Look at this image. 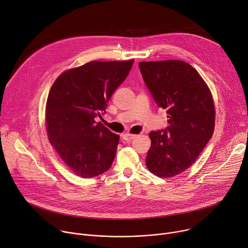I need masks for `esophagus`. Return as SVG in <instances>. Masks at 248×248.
<instances>
[{
  "instance_id": "1",
  "label": "esophagus",
  "mask_w": 248,
  "mask_h": 248,
  "mask_svg": "<svg viewBox=\"0 0 248 248\" xmlns=\"http://www.w3.org/2000/svg\"><path fill=\"white\" fill-rule=\"evenodd\" d=\"M137 136H134V134H129V133H124L122 136V139L125 141H131L134 138H136Z\"/></svg>"
}]
</instances>
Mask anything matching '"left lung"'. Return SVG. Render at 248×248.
<instances>
[{"label":"left lung","mask_w":248,"mask_h":248,"mask_svg":"<svg viewBox=\"0 0 248 248\" xmlns=\"http://www.w3.org/2000/svg\"><path fill=\"white\" fill-rule=\"evenodd\" d=\"M155 103L167 109L168 126L150 131L146 166L159 177L187 170L212 139L215 107L210 90L193 67L180 60L140 62Z\"/></svg>","instance_id":"obj_1"}]
</instances>
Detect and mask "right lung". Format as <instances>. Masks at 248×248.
Returning <instances> with one entry per match:
<instances>
[{
    "label": "right lung",
    "instance_id": "right-lung-1",
    "mask_svg": "<svg viewBox=\"0 0 248 248\" xmlns=\"http://www.w3.org/2000/svg\"><path fill=\"white\" fill-rule=\"evenodd\" d=\"M133 61H91L62 73L50 89L48 139L77 176H98L115 159L120 136L96 120L106 114L108 102L127 77Z\"/></svg>",
    "mask_w": 248,
    "mask_h": 248
}]
</instances>
